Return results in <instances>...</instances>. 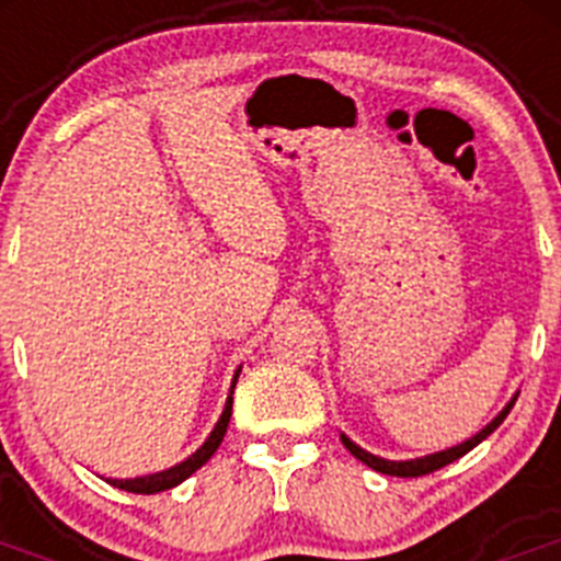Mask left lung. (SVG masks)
Wrapping results in <instances>:
<instances>
[{
	"instance_id": "1",
	"label": "left lung",
	"mask_w": 561,
	"mask_h": 561,
	"mask_svg": "<svg viewBox=\"0 0 561 561\" xmlns=\"http://www.w3.org/2000/svg\"><path fill=\"white\" fill-rule=\"evenodd\" d=\"M517 396H519V393H514L512 401H508V404H505V408L500 410V413L494 415V419L489 421V424H485L483 430H480V433H474L472 438H466L463 444H455V447H449V449H440V453L424 455V458L388 460V458H379V455L368 453V449H362L359 444H354V440H351L345 433H340V438H342V444H345V449H348V453L354 455V458H359L362 463L370 466V469H376V472H381V474H396V478H421V474H430V472H435V469H440V466H447V463H453V460L463 458V455L469 453V449L478 447L480 440L489 438V435H492L494 430H497L500 424H503L505 415L512 413V408H514V401H517Z\"/></svg>"
}]
</instances>
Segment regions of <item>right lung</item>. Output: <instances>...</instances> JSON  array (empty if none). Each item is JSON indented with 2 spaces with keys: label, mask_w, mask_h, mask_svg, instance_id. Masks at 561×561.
Segmentation results:
<instances>
[{
  "label": "right lung",
  "mask_w": 561,
  "mask_h": 561,
  "mask_svg": "<svg viewBox=\"0 0 561 561\" xmlns=\"http://www.w3.org/2000/svg\"><path fill=\"white\" fill-rule=\"evenodd\" d=\"M238 374H241V368H238V370H236V376H232L230 396H227L225 410H221L219 421H216V427H213V433L207 435L205 444H202V447L196 449V453L187 455L185 460H180V463L171 466V469H162V472L142 474V478H126V480L106 478V483L117 485V489H123V492H134V494H157V492H165V489H173V485H180L182 480L191 478V474L196 472V469H199V466H205L207 460L213 458V453H216V449H219L221 438H225L227 424H230V415H232V390H236Z\"/></svg>",
  "instance_id": "1"
}]
</instances>
